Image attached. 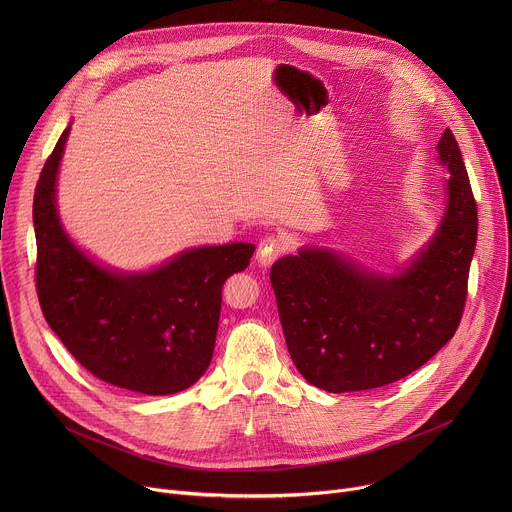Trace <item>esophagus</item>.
<instances>
[{
    "instance_id": "1",
    "label": "esophagus",
    "mask_w": 512,
    "mask_h": 512,
    "mask_svg": "<svg viewBox=\"0 0 512 512\" xmlns=\"http://www.w3.org/2000/svg\"><path fill=\"white\" fill-rule=\"evenodd\" d=\"M283 251H285V243H283L279 237L269 235V237L261 239V243H259V247H257L255 259H257V263H259L261 267H269Z\"/></svg>"
}]
</instances>
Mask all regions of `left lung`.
Returning a JSON list of instances; mask_svg holds the SVG:
<instances>
[{"label": "left lung", "instance_id": "obj_1", "mask_svg": "<svg viewBox=\"0 0 512 512\" xmlns=\"http://www.w3.org/2000/svg\"><path fill=\"white\" fill-rule=\"evenodd\" d=\"M450 172L446 208L429 243L395 273L302 247L273 263L271 285L287 350L302 377L328 393L369 391L417 371L456 332L476 247L478 212L450 129L437 143Z\"/></svg>", "mask_w": 512, "mask_h": 512}]
</instances>
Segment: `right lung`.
<instances>
[{
  "label": "right lung",
  "instance_id": "obj_1",
  "mask_svg": "<svg viewBox=\"0 0 512 512\" xmlns=\"http://www.w3.org/2000/svg\"><path fill=\"white\" fill-rule=\"evenodd\" d=\"M70 123L34 194L36 287L48 326L97 379L143 395H172L208 369L223 283L243 269L251 243L186 249L148 271L89 257L60 223L56 178Z\"/></svg>",
  "mask_w": 512,
  "mask_h": 512
}]
</instances>
